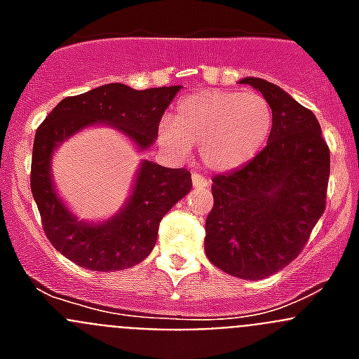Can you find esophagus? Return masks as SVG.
<instances>
[{
  "label": "esophagus",
  "instance_id": "1",
  "mask_svg": "<svg viewBox=\"0 0 359 359\" xmlns=\"http://www.w3.org/2000/svg\"><path fill=\"white\" fill-rule=\"evenodd\" d=\"M192 185L196 187V189H207L208 187V180H205V177L201 176V174H192Z\"/></svg>",
  "mask_w": 359,
  "mask_h": 359
}]
</instances>
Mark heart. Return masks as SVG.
<instances>
[{
    "instance_id": "1",
    "label": "heart",
    "mask_w": 359,
    "mask_h": 359,
    "mask_svg": "<svg viewBox=\"0 0 359 359\" xmlns=\"http://www.w3.org/2000/svg\"><path fill=\"white\" fill-rule=\"evenodd\" d=\"M273 123L268 100L259 93L205 90L185 97L172 120L160 123V140L176 156L199 145L203 165L231 172L253 160L264 147Z\"/></svg>"
}]
</instances>
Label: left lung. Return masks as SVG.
I'll use <instances>...</instances> for the list:
<instances>
[{
  "label": "left lung",
  "mask_w": 359,
  "mask_h": 359,
  "mask_svg": "<svg viewBox=\"0 0 359 359\" xmlns=\"http://www.w3.org/2000/svg\"><path fill=\"white\" fill-rule=\"evenodd\" d=\"M268 100V144L250 163L212 180L205 253L224 273L259 280L302 252L325 210L331 154L313 111L277 84L246 77Z\"/></svg>",
  "instance_id": "1"
}]
</instances>
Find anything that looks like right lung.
<instances>
[{"label": "right lung", "mask_w": 359, "mask_h": 359, "mask_svg": "<svg viewBox=\"0 0 359 359\" xmlns=\"http://www.w3.org/2000/svg\"><path fill=\"white\" fill-rule=\"evenodd\" d=\"M183 86L133 90L113 82L62 98L34 138L30 189L50 243L66 259L91 271H116L138 264L152 252L160 221L192 189L187 169H167L142 160L128 201L115 215L82 221L57 194L52 156L62 142L91 126H111L140 152L158 138L165 109Z\"/></svg>", "instance_id": "right-lung-1"}]
</instances>
